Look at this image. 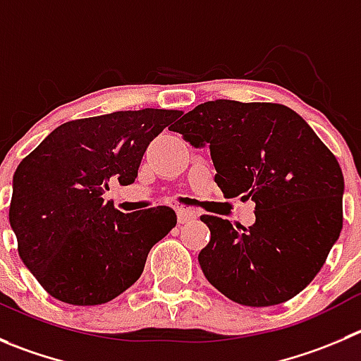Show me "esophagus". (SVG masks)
<instances>
[{
	"label": "esophagus",
	"instance_id": "1",
	"mask_svg": "<svg viewBox=\"0 0 361 361\" xmlns=\"http://www.w3.org/2000/svg\"><path fill=\"white\" fill-rule=\"evenodd\" d=\"M198 212L193 211V209H186V207H180L177 209V218H178V223H188V221H193V219H197Z\"/></svg>",
	"mask_w": 361,
	"mask_h": 361
}]
</instances>
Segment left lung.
<instances>
[{"label":"left lung","mask_w":361,"mask_h":361,"mask_svg":"<svg viewBox=\"0 0 361 361\" xmlns=\"http://www.w3.org/2000/svg\"><path fill=\"white\" fill-rule=\"evenodd\" d=\"M211 150L226 198L255 202L248 228L204 214L211 230L198 262L211 286L246 307L293 300L315 278L342 230L344 175L331 150L276 102H204L171 126Z\"/></svg>","instance_id":"8db88e82"}]
</instances>
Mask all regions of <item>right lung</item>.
Segmentation results:
<instances>
[{
    "label": "right lung",
    "instance_id": "right-lung-1",
    "mask_svg": "<svg viewBox=\"0 0 361 361\" xmlns=\"http://www.w3.org/2000/svg\"><path fill=\"white\" fill-rule=\"evenodd\" d=\"M180 113L145 108L71 120L20 161L8 219L24 266L51 296L102 305L142 276L177 214L166 205L123 214L104 193L111 180L135 183L149 143Z\"/></svg>",
    "mask_w": 361,
    "mask_h": 361
}]
</instances>
